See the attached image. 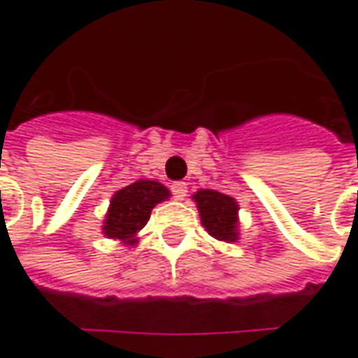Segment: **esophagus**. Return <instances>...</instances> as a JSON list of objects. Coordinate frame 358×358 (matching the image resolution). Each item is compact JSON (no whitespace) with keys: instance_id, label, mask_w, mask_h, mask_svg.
Returning a JSON list of instances; mask_svg holds the SVG:
<instances>
[{"instance_id":"obj_1","label":"esophagus","mask_w":358,"mask_h":358,"mask_svg":"<svg viewBox=\"0 0 358 358\" xmlns=\"http://www.w3.org/2000/svg\"><path fill=\"white\" fill-rule=\"evenodd\" d=\"M172 189V196L176 197V199H184L187 194V184L186 182H174L171 186Z\"/></svg>"}]
</instances>
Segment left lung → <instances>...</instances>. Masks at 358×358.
I'll return each mask as SVG.
<instances>
[{
    "mask_svg": "<svg viewBox=\"0 0 358 358\" xmlns=\"http://www.w3.org/2000/svg\"><path fill=\"white\" fill-rule=\"evenodd\" d=\"M194 201L197 203L201 224L213 238L222 242L238 240V203L234 197L215 189H199L194 194Z\"/></svg>",
    "mask_w": 358,
    "mask_h": 358,
    "instance_id": "obj_1",
    "label": "left lung"
}]
</instances>
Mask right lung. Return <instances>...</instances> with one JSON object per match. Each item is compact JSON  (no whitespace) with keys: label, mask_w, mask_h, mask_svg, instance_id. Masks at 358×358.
I'll return each mask as SVG.
<instances>
[{"label":"right lung","mask_w":358,"mask_h":358,"mask_svg":"<svg viewBox=\"0 0 358 358\" xmlns=\"http://www.w3.org/2000/svg\"><path fill=\"white\" fill-rule=\"evenodd\" d=\"M169 197V187L155 180H137L122 187L112 196L102 232L124 244H136V234L147 224L155 205Z\"/></svg>","instance_id":"right-lung-1"}]
</instances>
